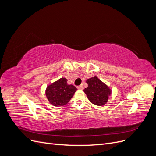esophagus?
Masks as SVG:
<instances>
[{"label": "esophagus", "mask_w": 156, "mask_h": 156, "mask_svg": "<svg viewBox=\"0 0 156 156\" xmlns=\"http://www.w3.org/2000/svg\"><path fill=\"white\" fill-rule=\"evenodd\" d=\"M77 88V89H79V90H83V84H81V85L78 86Z\"/></svg>", "instance_id": "34e87169"}]
</instances>
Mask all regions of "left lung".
Here are the masks:
<instances>
[{
  "mask_svg": "<svg viewBox=\"0 0 156 156\" xmlns=\"http://www.w3.org/2000/svg\"><path fill=\"white\" fill-rule=\"evenodd\" d=\"M87 83L88 87L84 88V92L89 101L98 106L106 104L111 94L109 87L97 77L88 79Z\"/></svg>",
  "mask_w": 156,
  "mask_h": 156,
  "instance_id": "8db88e82",
  "label": "left lung"
}]
</instances>
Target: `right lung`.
I'll list each match as a JSON object with an SVG mask.
<instances>
[{
    "mask_svg": "<svg viewBox=\"0 0 156 156\" xmlns=\"http://www.w3.org/2000/svg\"><path fill=\"white\" fill-rule=\"evenodd\" d=\"M68 80L62 77L48 86L45 90L47 98L55 107L63 106L69 101L77 90V88L67 83Z\"/></svg>",
    "mask_w": 156,
    "mask_h": 156,
    "instance_id": "right-lung-1",
    "label": "right lung"
}]
</instances>
